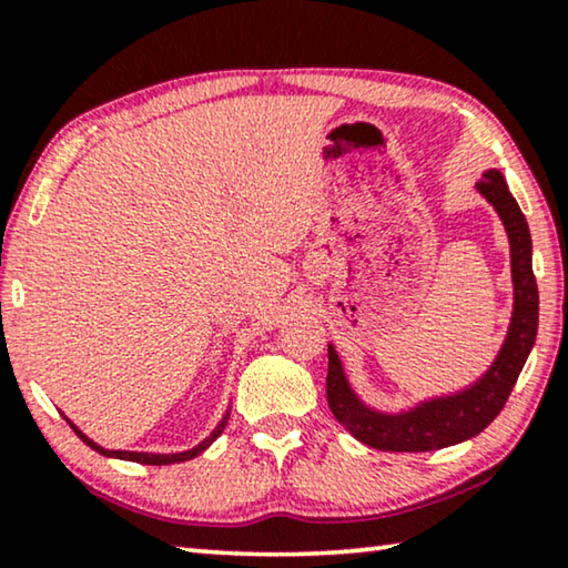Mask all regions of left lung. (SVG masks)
I'll list each match as a JSON object with an SVG mask.
<instances>
[{
    "label": "left lung",
    "instance_id": "8db88e82",
    "mask_svg": "<svg viewBox=\"0 0 568 568\" xmlns=\"http://www.w3.org/2000/svg\"><path fill=\"white\" fill-rule=\"evenodd\" d=\"M478 191L491 201L499 212L511 247V278H515V315H511L509 336L494 367L478 379L470 390L453 398H437L408 410V414H377L356 400L348 387L344 369L333 346H328V377H325V398L333 416L346 426L364 445L383 453H429L457 442L476 437L501 414L509 400L527 354L538 336V282L532 274V240L525 214L519 212L504 175L496 170L478 181Z\"/></svg>",
    "mask_w": 568,
    "mask_h": 568
}]
</instances>
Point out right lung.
<instances>
[{
  "label": "right lung",
  "instance_id": "right-lung-1",
  "mask_svg": "<svg viewBox=\"0 0 568 568\" xmlns=\"http://www.w3.org/2000/svg\"><path fill=\"white\" fill-rule=\"evenodd\" d=\"M227 418H230V414L222 418V422H220V426H216V429H214L212 434H209V437H206L204 442H201V445H199V447H193V449H189V453H175V455H152V453H126V449H103V447H98V445H95V442H92V439H88V437H84V434H82L80 429H77V426H74L72 422H69V426H72V429L77 432V437H80V439L84 442V445H88V447H92V449H98V453H100V455H108V457H121V460H131V463H142V465H170V463H183V460H191V457H196V455H201V453H204V449H206L209 445H212V442H214L216 437H220V434H222V429H224V426H227Z\"/></svg>",
  "mask_w": 568,
  "mask_h": 568
}]
</instances>
